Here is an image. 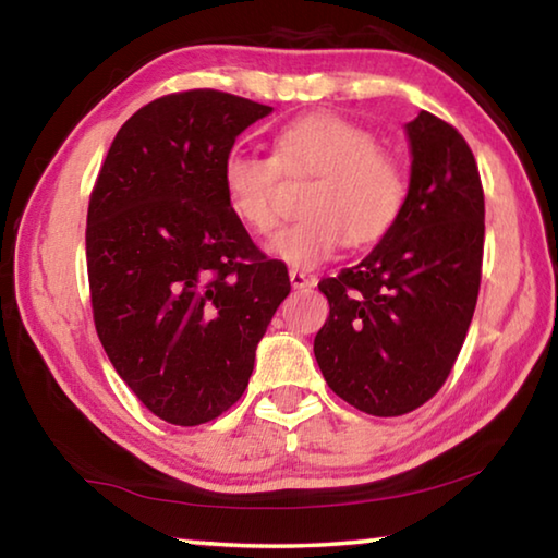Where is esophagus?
<instances>
[{
  "instance_id": "esophagus-1",
  "label": "esophagus",
  "mask_w": 558,
  "mask_h": 558,
  "mask_svg": "<svg viewBox=\"0 0 558 558\" xmlns=\"http://www.w3.org/2000/svg\"><path fill=\"white\" fill-rule=\"evenodd\" d=\"M290 286L295 290H307V288L317 286V278L307 276V272H300V270H290Z\"/></svg>"
}]
</instances>
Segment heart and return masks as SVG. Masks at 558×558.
<instances>
[{
  "instance_id": "obj_1",
  "label": "heart",
  "mask_w": 558,
  "mask_h": 558,
  "mask_svg": "<svg viewBox=\"0 0 558 558\" xmlns=\"http://www.w3.org/2000/svg\"><path fill=\"white\" fill-rule=\"evenodd\" d=\"M280 177H315L302 204L307 219L268 239L270 256L292 268H317L344 243L364 248L381 241L403 211L405 174L369 130L332 112H313L278 130L272 157L233 149L221 167L231 214L266 233L278 221Z\"/></svg>"
}]
</instances>
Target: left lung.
<instances>
[{
    "label": "left lung",
    "instance_id": "1",
    "mask_svg": "<svg viewBox=\"0 0 558 558\" xmlns=\"http://www.w3.org/2000/svg\"><path fill=\"white\" fill-rule=\"evenodd\" d=\"M411 184L393 229L359 266L319 280L329 317L315 359L339 399L403 415L438 393L483 278L485 194L465 137L430 112L405 125Z\"/></svg>",
    "mask_w": 558,
    "mask_h": 558
}]
</instances>
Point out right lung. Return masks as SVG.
Masks as SVG:
<instances>
[{
    "instance_id": "right-lung-1",
    "label": "right lung",
    "mask_w": 558,
    "mask_h": 558,
    "mask_svg": "<svg viewBox=\"0 0 558 558\" xmlns=\"http://www.w3.org/2000/svg\"><path fill=\"white\" fill-rule=\"evenodd\" d=\"M272 108L172 93L118 130L90 192L86 258L96 332L132 393L174 426L219 418L290 292L223 196L235 137Z\"/></svg>"
}]
</instances>
